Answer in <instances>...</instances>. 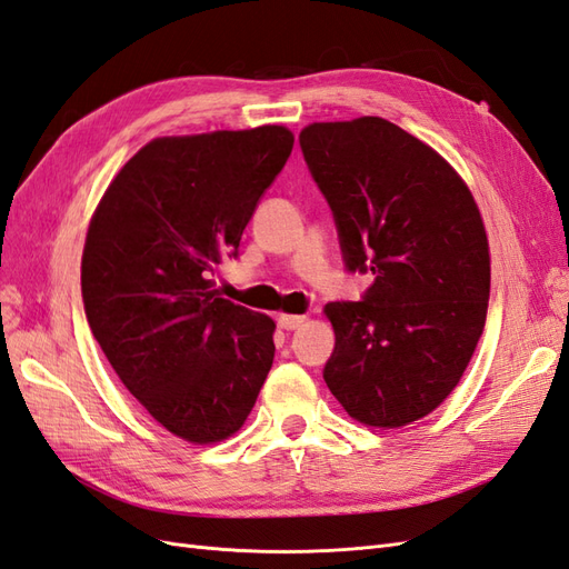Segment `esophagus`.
Masks as SVG:
<instances>
[{"label":"esophagus","instance_id":"1","mask_svg":"<svg viewBox=\"0 0 569 569\" xmlns=\"http://www.w3.org/2000/svg\"><path fill=\"white\" fill-rule=\"evenodd\" d=\"M303 322H306L303 316H278V326L282 330H297L303 326Z\"/></svg>","mask_w":569,"mask_h":569}]
</instances>
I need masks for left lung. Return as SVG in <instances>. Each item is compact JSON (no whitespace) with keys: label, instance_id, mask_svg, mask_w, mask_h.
<instances>
[{"label":"left lung","instance_id":"left-lung-1","mask_svg":"<svg viewBox=\"0 0 569 569\" xmlns=\"http://www.w3.org/2000/svg\"><path fill=\"white\" fill-rule=\"evenodd\" d=\"M332 210L347 272H371L361 301H330L322 368L351 419L397 428L431 413L483 332L490 258L467 183L433 148L380 117L299 136Z\"/></svg>","mask_w":569,"mask_h":569}]
</instances>
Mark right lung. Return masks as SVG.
Wrapping results in <instances>:
<instances>
[{
  "label": "right lung",
  "mask_w": 569,
  "mask_h": 569,
  "mask_svg": "<svg viewBox=\"0 0 569 569\" xmlns=\"http://www.w3.org/2000/svg\"><path fill=\"white\" fill-rule=\"evenodd\" d=\"M291 146L284 127L156 138L90 220L88 326L127 390L189 442L237 433L272 366V318L222 299L210 274L237 258Z\"/></svg>",
  "instance_id": "1"
}]
</instances>
